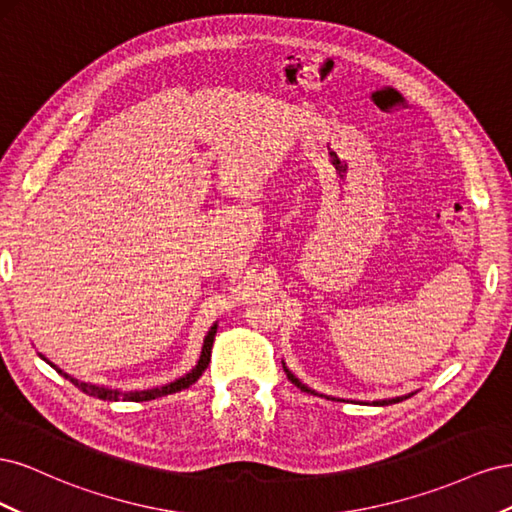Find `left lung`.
I'll return each mask as SVG.
<instances>
[{"label": "left lung", "mask_w": 512, "mask_h": 512, "mask_svg": "<svg viewBox=\"0 0 512 512\" xmlns=\"http://www.w3.org/2000/svg\"><path fill=\"white\" fill-rule=\"evenodd\" d=\"M286 376L290 378V382H292L294 386H299L301 391H305V393H314L312 389H307L305 384H301L297 378H294L288 369H286ZM408 397H410V395H406V397H395V399H382V401H374V404H376V406H389V404H399V401H404V399H408Z\"/></svg>", "instance_id": "obj_1"}]
</instances>
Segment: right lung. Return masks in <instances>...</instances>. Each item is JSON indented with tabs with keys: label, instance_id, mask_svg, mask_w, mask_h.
Masks as SVG:
<instances>
[{
	"label": "right lung",
	"instance_id": "1",
	"mask_svg": "<svg viewBox=\"0 0 512 512\" xmlns=\"http://www.w3.org/2000/svg\"><path fill=\"white\" fill-rule=\"evenodd\" d=\"M215 329H218V324H213L211 327V331H209V335L205 337V346H203V354H200V361H198V365L190 371V374H185L183 378H179V380H175V382H170V384H166V386H160V389H149V391H136V393H119V391H115V389H106V386H96V384H87V382H81V380H76V378H72V376H68V374H64V371L61 369H57L53 363H49L51 367H55L61 376H64L66 380H70L74 386H79V389L83 391V393H87V395H91V397H98V399H104V401H119V399H123V401H149V399H156V397H164V395H170V393H177V391H183V389H188V386H192L200 376H203V371L209 367V361H211V348H213V337H215Z\"/></svg>",
	"mask_w": 512,
	"mask_h": 512
}]
</instances>
